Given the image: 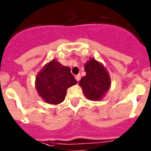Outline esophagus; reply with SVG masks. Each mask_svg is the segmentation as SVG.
<instances>
[{
	"label": "esophagus",
	"mask_w": 151,
	"mask_h": 151,
	"mask_svg": "<svg viewBox=\"0 0 151 151\" xmlns=\"http://www.w3.org/2000/svg\"><path fill=\"white\" fill-rule=\"evenodd\" d=\"M75 78H76V79L78 82H79V80L81 79V75L80 74L77 75V76H75Z\"/></svg>",
	"instance_id": "obj_1"
}]
</instances>
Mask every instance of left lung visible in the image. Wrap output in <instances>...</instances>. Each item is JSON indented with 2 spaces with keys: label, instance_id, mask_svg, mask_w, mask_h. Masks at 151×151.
I'll list each match as a JSON object with an SVG mask.
<instances>
[{
  "label": "left lung",
  "instance_id": "1",
  "mask_svg": "<svg viewBox=\"0 0 151 151\" xmlns=\"http://www.w3.org/2000/svg\"><path fill=\"white\" fill-rule=\"evenodd\" d=\"M86 76L80 80L79 85L87 98L91 101H98L102 98L110 88V79L109 74L104 66L91 59L85 66Z\"/></svg>",
  "mask_w": 151,
  "mask_h": 151
}]
</instances>
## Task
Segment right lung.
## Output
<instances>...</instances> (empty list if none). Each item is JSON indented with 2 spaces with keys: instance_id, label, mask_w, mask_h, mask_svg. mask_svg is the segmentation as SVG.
<instances>
[{
  "instance_id": "right-lung-1",
  "label": "right lung",
  "mask_w": 151,
  "mask_h": 151,
  "mask_svg": "<svg viewBox=\"0 0 151 151\" xmlns=\"http://www.w3.org/2000/svg\"><path fill=\"white\" fill-rule=\"evenodd\" d=\"M76 83L69 67L52 60L38 73L35 85L38 93L45 102L58 104L65 99L68 88Z\"/></svg>"
}]
</instances>
